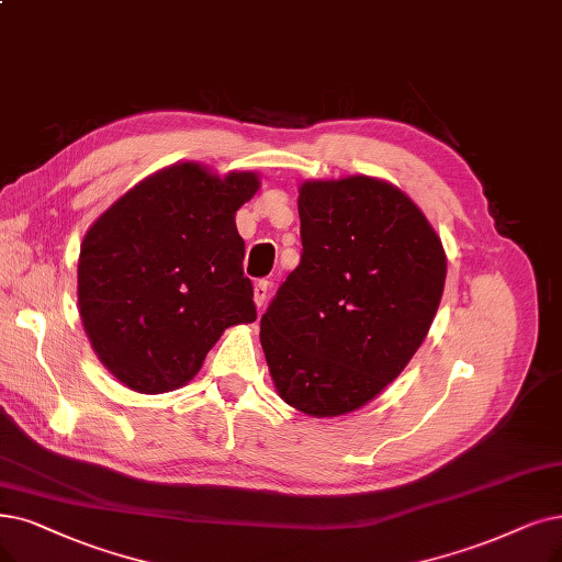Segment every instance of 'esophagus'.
I'll return each mask as SVG.
<instances>
[{
	"mask_svg": "<svg viewBox=\"0 0 562 562\" xmlns=\"http://www.w3.org/2000/svg\"><path fill=\"white\" fill-rule=\"evenodd\" d=\"M267 293H269V283L267 281H258L254 285V302L258 308H262L267 304Z\"/></svg>",
	"mask_w": 562,
	"mask_h": 562,
	"instance_id": "1",
	"label": "esophagus"
}]
</instances>
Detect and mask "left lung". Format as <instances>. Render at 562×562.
<instances>
[{"mask_svg": "<svg viewBox=\"0 0 562 562\" xmlns=\"http://www.w3.org/2000/svg\"><path fill=\"white\" fill-rule=\"evenodd\" d=\"M302 260L260 321L274 387L311 417L359 411L408 367L442 297L447 258L429 218L385 179H308Z\"/></svg>", "mask_w": 562, "mask_h": 562, "instance_id": "obj_1", "label": "left lung"}]
</instances>
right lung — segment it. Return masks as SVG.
<instances>
[{"mask_svg":"<svg viewBox=\"0 0 562 562\" xmlns=\"http://www.w3.org/2000/svg\"><path fill=\"white\" fill-rule=\"evenodd\" d=\"M260 175L179 161L145 177L85 233L78 311L101 364L140 394L179 390L233 325L256 321L235 214Z\"/></svg>","mask_w":562,"mask_h":562,"instance_id":"obj_1","label":"right lung"}]
</instances>
